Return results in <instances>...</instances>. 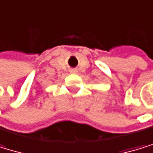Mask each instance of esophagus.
Returning <instances> with one entry per match:
<instances>
[{
    "mask_svg": "<svg viewBox=\"0 0 153 153\" xmlns=\"http://www.w3.org/2000/svg\"><path fill=\"white\" fill-rule=\"evenodd\" d=\"M71 73H77V71H76V70H71Z\"/></svg>",
    "mask_w": 153,
    "mask_h": 153,
    "instance_id": "esophagus-1",
    "label": "esophagus"
}]
</instances>
